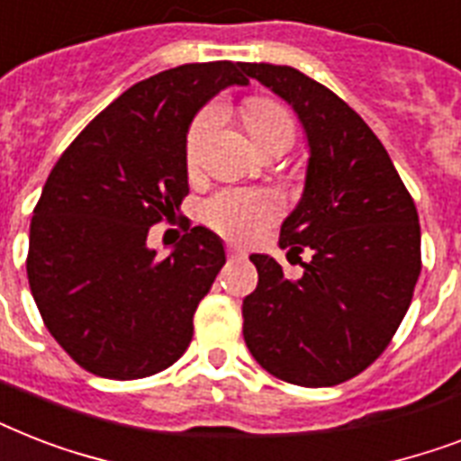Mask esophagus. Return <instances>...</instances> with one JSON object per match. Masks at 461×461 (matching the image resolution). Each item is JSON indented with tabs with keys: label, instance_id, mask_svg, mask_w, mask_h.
I'll list each match as a JSON object with an SVG mask.
<instances>
[{
	"label": "esophagus",
	"instance_id": "34e87169",
	"mask_svg": "<svg viewBox=\"0 0 461 461\" xmlns=\"http://www.w3.org/2000/svg\"><path fill=\"white\" fill-rule=\"evenodd\" d=\"M227 256L230 258H246V249H241L237 244H227Z\"/></svg>",
	"mask_w": 461,
	"mask_h": 461
}]
</instances>
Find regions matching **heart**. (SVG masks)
I'll list each match as a JSON object with an SVG mask.
<instances>
[{
	"label": "heart",
	"mask_w": 461,
	"mask_h": 461,
	"mask_svg": "<svg viewBox=\"0 0 461 461\" xmlns=\"http://www.w3.org/2000/svg\"><path fill=\"white\" fill-rule=\"evenodd\" d=\"M220 122V107L208 104L203 107L188 126L184 139V158L188 169H195L203 158V148L208 143L210 133ZM246 129L256 140L260 150L275 146V143H292L294 140V119L280 103L267 97H251L244 103ZM282 212V203L275 194L267 191H222L212 195L203 215L205 222L220 234L239 241H253L266 231L267 224H273Z\"/></svg>",
	"instance_id": "heart-1"
}]
</instances>
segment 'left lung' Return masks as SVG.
I'll list each match as a JSON object with an SVG mask.
<instances>
[{
  "label": "left lung",
  "instance_id": "left-lung-1",
  "mask_svg": "<svg viewBox=\"0 0 461 461\" xmlns=\"http://www.w3.org/2000/svg\"><path fill=\"white\" fill-rule=\"evenodd\" d=\"M241 68L302 119L306 186L280 246L287 258L313 253L299 280L253 253L258 287L241 306L246 347L285 383L339 385L385 351L407 313L421 273L419 212L378 136L342 97L292 67Z\"/></svg>",
  "mask_w": 461,
  "mask_h": 461
}]
</instances>
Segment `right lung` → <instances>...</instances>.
I'll list each match as a JSON object with an SVG mask.
<instances>
[{
    "label": "right lung",
    "instance_id": "1",
    "mask_svg": "<svg viewBox=\"0 0 461 461\" xmlns=\"http://www.w3.org/2000/svg\"><path fill=\"white\" fill-rule=\"evenodd\" d=\"M241 64L167 68L104 107L61 153L32 210L28 285L50 335L112 380L165 371L194 337V313L224 266L220 237L191 227L167 258L148 231L188 195L184 139L195 112Z\"/></svg>",
    "mask_w": 461,
    "mask_h": 461
}]
</instances>
